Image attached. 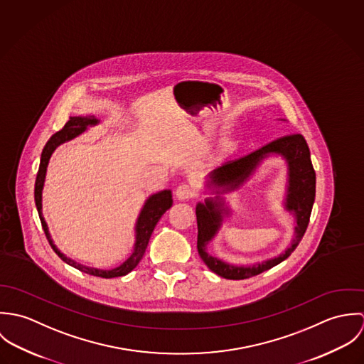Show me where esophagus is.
<instances>
[{"label": "esophagus", "instance_id": "esophagus-1", "mask_svg": "<svg viewBox=\"0 0 364 364\" xmlns=\"http://www.w3.org/2000/svg\"><path fill=\"white\" fill-rule=\"evenodd\" d=\"M195 189H193V186L192 185H189V183H181L178 188H176V192H175V195H176V198L179 199V200H188V199H192L193 196H195Z\"/></svg>", "mask_w": 364, "mask_h": 364}]
</instances>
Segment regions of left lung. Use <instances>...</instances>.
<instances>
[{"instance_id":"left-lung-1","label":"left lung","mask_w":364,"mask_h":364,"mask_svg":"<svg viewBox=\"0 0 364 364\" xmlns=\"http://www.w3.org/2000/svg\"><path fill=\"white\" fill-rule=\"evenodd\" d=\"M269 154L284 156L289 166V188L287 198V208L295 213L298 220L296 238L292 245L282 255L273 260L265 261L254 267H232L222 261L211 257L205 252V245L213 237L218 230L222 217L228 213L223 208L222 200L218 196L220 193L233 190L243 183L259 164V161ZM208 185H213L217 196L214 199H206L205 203L196 206L198 218V251L202 260L208 269L215 274L230 279L242 280L257 276L264 270L272 269L280 262L287 259L291 252L297 248L310 223L312 205L315 199V171L312 166L310 149L303 134H289L279 137L266 146L255 150L248 156L228 161L214 169L208 176Z\"/></svg>"}]
</instances>
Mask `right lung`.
Listing matches in <instances>:
<instances>
[{
	"label": "right lung",
	"mask_w": 364,
	"mask_h": 364,
	"mask_svg": "<svg viewBox=\"0 0 364 364\" xmlns=\"http://www.w3.org/2000/svg\"><path fill=\"white\" fill-rule=\"evenodd\" d=\"M97 123H98V120L94 116H88V117L74 116V117H70V120L64 124V127L61 130L54 133L52 137L49 139V141L46 143V146L42 151L41 165H39V171H38V176H36V182H35V203H36V208H38L39 218H41L43 231L46 234V238H48L53 251L60 257V259L64 260L70 266H73V267H75V269H78L84 273L98 276V277H104V279H112V277H119V276L127 274L129 272H132L139 264L140 260L143 259L146 248H147L149 241H150V237H151V234L156 228V223L159 221L162 214L172 206V193H171V191H162V192H158V193L150 196L147 199L144 208H143L139 218H137V224H136L134 251L130 255V258L126 260L123 264H120L119 267H114L112 270H101V269H95V267L82 266V264L67 258L65 255H63L55 248V245L53 244L48 224H46V221L43 218V214H42V191H43L48 164H49V159H50L53 151L55 150L57 146L77 137L78 134H81L87 129V126H92V124H97Z\"/></svg>",
	"instance_id": "obj_1"
}]
</instances>
